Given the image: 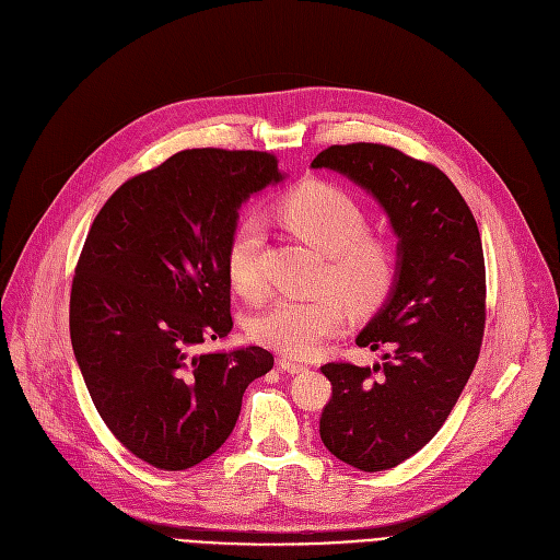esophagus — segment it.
I'll return each mask as SVG.
<instances>
[{"label": "esophagus", "instance_id": "esophagus-1", "mask_svg": "<svg viewBox=\"0 0 560 560\" xmlns=\"http://www.w3.org/2000/svg\"><path fill=\"white\" fill-rule=\"evenodd\" d=\"M278 363H280V369H282V371L292 373V375H299V373H305V371H307V365H305L303 361L292 359V357H280V359H278Z\"/></svg>", "mask_w": 560, "mask_h": 560}]
</instances>
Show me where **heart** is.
Listing matches in <instances>:
<instances>
[{
    "mask_svg": "<svg viewBox=\"0 0 560 560\" xmlns=\"http://www.w3.org/2000/svg\"><path fill=\"white\" fill-rule=\"evenodd\" d=\"M278 220L324 253L319 284L334 287L317 296H282L249 322L257 342L292 357H303L347 322L345 293L357 307H375L396 282L398 253L389 236L365 229L369 215L345 189L307 180L278 201ZM266 226L257 215H243L226 243V276L231 287L249 301L266 292L261 253ZM340 288L341 295L335 292Z\"/></svg>",
    "mask_w": 560,
    "mask_h": 560,
    "instance_id": "obj_1",
    "label": "heart"
}]
</instances>
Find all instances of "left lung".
Segmentation results:
<instances>
[{"label":"left lung","mask_w":560,"mask_h":560,"mask_svg":"<svg viewBox=\"0 0 560 560\" xmlns=\"http://www.w3.org/2000/svg\"><path fill=\"white\" fill-rule=\"evenodd\" d=\"M334 168L387 210L398 271L382 311L357 336L387 354L373 369L331 361V400L319 417L324 447L363 472L417 454L447 421L479 359L487 324V271L477 222L438 166L382 143L322 150Z\"/></svg>","instance_id":"1"}]
</instances>
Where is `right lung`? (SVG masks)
<instances>
[{"mask_svg":"<svg viewBox=\"0 0 560 560\" xmlns=\"http://www.w3.org/2000/svg\"><path fill=\"white\" fill-rule=\"evenodd\" d=\"M278 158L191 148L113 191L81 249L69 299L75 361L122 447L160 470L215 454L247 384L273 369L264 347L201 352L226 338V243L241 203L280 183Z\"/></svg>","mask_w":560,"mask_h":560,"instance_id":"right-lung-1","label":"right lung"}]
</instances>
